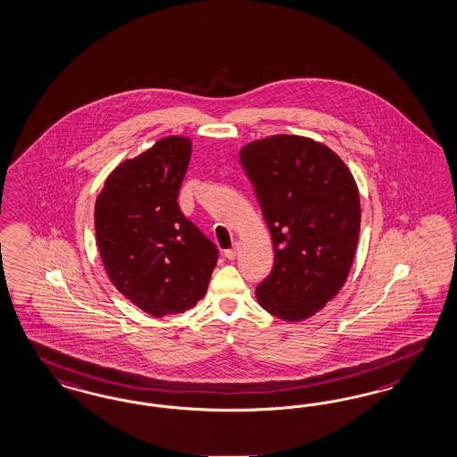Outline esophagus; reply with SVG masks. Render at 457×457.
Instances as JSON below:
<instances>
[{"mask_svg":"<svg viewBox=\"0 0 457 457\" xmlns=\"http://www.w3.org/2000/svg\"><path fill=\"white\" fill-rule=\"evenodd\" d=\"M237 245H235V246H233V248H229V250H226V252H224V256H226V258H228V260H235V258H237Z\"/></svg>","mask_w":457,"mask_h":457,"instance_id":"34e87169","label":"esophagus"}]
</instances>
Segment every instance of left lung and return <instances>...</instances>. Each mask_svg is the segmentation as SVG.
Masks as SVG:
<instances>
[{
    "label": "left lung",
    "instance_id": "1",
    "mask_svg": "<svg viewBox=\"0 0 457 457\" xmlns=\"http://www.w3.org/2000/svg\"><path fill=\"white\" fill-rule=\"evenodd\" d=\"M239 160L275 252L258 303L288 322L309 319L346 284L361 224L356 180L329 146L297 135L248 143Z\"/></svg>",
    "mask_w": 457,
    "mask_h": 457
}]
</instances>
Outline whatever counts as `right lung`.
<instances>
[{
  "label": "right lung",
  "mask_w": 457,
  "mask_h": 457,
  "mask_svg": "<svg viewBox=\"0 0 457 457\" xmlns=\"http://www.w3.org/2000/svg\"><path fill=\"white\" fill-rule=\"evenodd\" d=\"M186 137L160 138L121 162L96 199V241L112 285L143 312L182 314L203 299L218 248L177 203L189 167Z\"/></svg>",
  "instance_id": "1"
}]
</instances>
